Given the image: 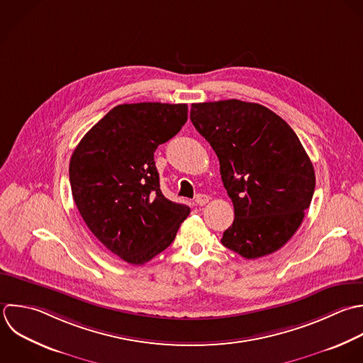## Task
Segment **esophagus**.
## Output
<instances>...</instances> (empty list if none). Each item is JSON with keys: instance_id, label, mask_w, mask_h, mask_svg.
<instances>
[{"instance_id": "34e87169", "label": "esophagus", "mask_w": 363, "mask_h": 363, "mask_svg": "<svg viewBox=\"0 0 363 363\" xmlns=\"http://www.w3.org/2000/svg\"><path fill=\"white\" fill-rule=\"evenodd\" d=\"M195 202L199 205V206H203L205 203L209 202V196L206 194H198L196 198H195Z\"/></svg>"}]
</instances>
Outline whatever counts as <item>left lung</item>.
<instances>
[{"label": "left lung", "mask_w": 363, "mask_h": 363, "mask_svg": "<svg viewBox=\"0 0 363 363\" xmlns=\"http://www.w3.org/2000/svg\"><path fill=\"white\" fill-rule=\"evenodd\" d=\"M191 121L211 144L235 208L222 245L245 259L283 247L310 208L315 172L293 128L257 103H194Z\"/></svg>", "instance_id": "8db88e82"}]
</instances>
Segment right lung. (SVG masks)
<instances>
[{"mask_svg": "<svg viewBox=\"0 0 363 363\" xmlns=\"http://www.w3.org/2000/svg\"><path fill=\"white\" fill-rule=\"evenodd\" d=\"M186 120V104H118L72 154L70 188L84 223L127 263L144 264L165 250L191 212L162 195L154 161Z\"/></svg>", "mask_w": 363, "mask_h": 363, "instance_id": "obj_1", "label": "right lung"}]
</instances>
